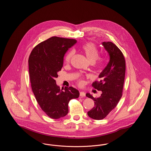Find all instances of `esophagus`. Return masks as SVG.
Listing matches in <instances>:
<instances>
[{
	"label": "esophagus",
	"mask_w": 151,
	"mask_h": 151,
	"mask_svg": "<svg viewBox=\"0 0 151 151\" xmlns=\"http://www.w3.org/2000/svg\"><path fill=\"white\" fill-rule=\"evenodd\" d=\"M80 96H81V97H85L86 96V93L84 92H80Z\"/></svg>",
	"instance_id": "obj_1"
}]
</instances>
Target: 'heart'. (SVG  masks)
Segmentation results:
<instances>
[{
    "label": "heart",
    "mask_w": 151,
    "mask_h": 151,
    "mask_svg": "<svg viewBox=\"0 0 151 151\" xmlns=\"http://www.w3.org/2000/svg\"><path fill=\"white\" fill-rule=\"evenodd\" d=\"M81 49L83 51V52L85 54L86 57L88 59V60L93 63L97 58L99 55V50L97 47V46L92 42H88L84 44L82 46ZM73 51H70L68 52L65 58V63H68L70 62L71 58L73 55ZM103 65L102 60H100L98 62V65L99 66H102ZM83 83L82 80H80L79 81V85H82Z\"/></svg>",
    "instance_id": "heart-1"
}]
</instances>
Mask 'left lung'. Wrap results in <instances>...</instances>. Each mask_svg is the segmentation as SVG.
I'll return each mask as SVG.
<instances>
[{
	"instance_id": "1",
	"label": "left lung",
	"mask_w": 151,
	"mask_h": 151,
	"mask_svg": "<svg viewBox=\"0 0 151 151\" xmlns=\"http://www.w3.org/2000/svg\"><path fill=\"white\" fill-rule=\"evenodd\" d=\"M102 45L109 53L110 60L99 75L100 81L92 84L102 94L97 99L86 94V97L94 101V106L88 115L96 120L105 118L117 105L122 97L126 72V61L121 50L111 42H104Z\"/></svg>"
}]
</instances>
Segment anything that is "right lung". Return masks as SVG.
<instances>
[{
	"mask_svg": "<svg viewBox=\"0 0 151 151\" xmlns=\"http://www.w3.org/2000/svg\"><path fill=\"white\" fill-rule=\"evenodd\" d=\"M76 42L74 39L52 37L38 44L29 56L32 91L41 109L52 119L67 115L69 101L79 97L76 89L70 86L60 90L55 80L63 67L65 52Z\"/></svg>",
	"mask_w": 151,
	"mask_h": 151,
	"instance_id": "add662e5",
	"label": "right lung"
}]
</instances>
